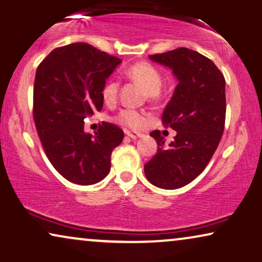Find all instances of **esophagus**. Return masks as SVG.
<instances>
[{"mask_svg": "<svg viewBox=\"0 0 262 262\" xmlns=\"http://www.w3.org/2000/svg\"><path fill=\"white\" fill-rule=\"evenodd\" d=\"M124 133H126V135L128 136V138H130V139H133V140H136V139L141 138V136H142V134H140V133H138V132L126 130Z\"/></svg>", "mask_w": 262, "mask_h": 262, "instance_id": "obj_1", "label": "esophagus"}]
</instances>
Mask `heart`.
<instances>
[{
	"instance_id": "b5f03b06",
	"label": "heart",
	"mask_w": 262,
	"mask_h": 262,
	"mask_svg": "<svg viewBox=\"0 0 262 262\" xmlns=\"http://www.w3.org/2000/svg\"><path fill=\"white\" fill-rule=\"evenodd\" d=\"M126 75L129 79L141 83L151 97H158L162 85V75L160 70L148 62H138L126 70ZM120 82L111 79L104 83L102 88V97L108 104L114 103L119 95ZM115 121L122 126L132 129H141L147 124V116L144 113L134 108H124L118 113Z\"/></svg>"
}]
</instances>
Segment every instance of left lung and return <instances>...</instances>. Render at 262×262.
Here are the masks:
<instances>
[{
	"label": "left lung",
	"mask_w": 262,
	"mask_h": 262,
	"mask_svg": "<svg viewBox=\"0 0 262 262\" xmlns=\"http://www.w3.org/2000/svg\"><path fill=\"white\" fill-rule=\"evenodd\" d=\"M149 58L169 67L179 80L162 114L163 126L177 130V136L165 146L161 132L150 133L159 147L144 165V174L159 188L177 189L204 171L224 134L225 77L213 61L188 48Z\"/></svg>",
	"instance_id": "obj_1"
}]
</instances>
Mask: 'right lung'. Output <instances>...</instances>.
Instances as JSON below:
<instances>
[{
    "mask_svg": "<svg viewBox=\"0 0 262 262\" xmlns=\"http://www.w3.org/2000/svg\"><path fill=\"white\" fill-rule=\"evenodd\" d=\"M121 62L80 42L55 48L38 64L34 122L47 158L70 182L94 185L111 170L112 151L122 142L123 130L102 122L93 136L83 128L84 120L102 109V88Z\"/></svg>",
    "mask_w": 262,
    "mask_h": 262,
    "instance_id": "1",
    "label": "right lung"
}]
</instances>
